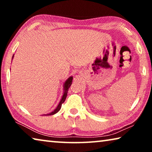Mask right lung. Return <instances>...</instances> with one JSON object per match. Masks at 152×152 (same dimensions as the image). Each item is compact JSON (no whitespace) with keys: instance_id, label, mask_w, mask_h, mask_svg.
<instances>
[{"instance_id":"obj_1","label":"right lung","mask_w":152,"mask_h":152,"mask_svg":"<svg viewBox=\"0 0 152 152\" xmlns=\"http://www.w3.org/2000/svg\"><path fill=\"white\" fill-rule=\"evenodd\" d=\"M12 58H13V56H12ZM72 76H70V78H68V79L65 82V83H64V94L62 96V98H61V101L60 102V103L58 104V107L56 109L52 111L50 113H49V114L47 115H54L56 113H57L59 110H60L61 109V104L62 103H64V101H65V100L66 99V96H67V94H68V89L70 88V86H71L72 84Z\"/></svg>"}]
</instances>
